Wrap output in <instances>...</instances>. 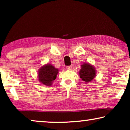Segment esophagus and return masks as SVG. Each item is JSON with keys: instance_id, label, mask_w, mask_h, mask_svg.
Masks as SVG:
<instances>
[{"instance_id": "1", "label": "esophagus", "mask_w": 130, "mask_h": 130, "mask_svg": "<svg viewBox=\"0 0 130 130\" xmlns=\"http://www.w3.org/2000/svg\"><path fill=\"white\" fill-rule=\"evenodd\" d=\"M66 69H67V70H72V66H69L66 67Z\"/></svg>"}]
</instances>
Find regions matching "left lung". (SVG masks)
<instances>
[{
  "instance_id": "8db88e82",
  "label": "left lung",
  "mask_w": 130,
  "mask_h": 130,
  "mask_svg": "<svg viewBox=\"0 0 130 130\" xmlns=\"http://www.w3.org/2000/svg\"><path fill=\"white\" fill-rule=\"evenodd\" d=\"M96 70L93 66L89 63H83L79 71V76L82 80L85 83L91 82L96 76Z\"/></svg>"
}]
</instances>
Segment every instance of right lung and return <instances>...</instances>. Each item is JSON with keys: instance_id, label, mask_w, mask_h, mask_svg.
<instances>
[{"instance_id": "obj_1", "label": "right lung", "mask_w": 130, "mask_h": 130, "mask_svg": "<svg viewBox=\"0 0 130 130\" xmlns=\"http://www.w3.org/2000/svg\"><path fill=\"white\" fill-rule=\"evenodd\" d=\"M58 71V69L55 68L51 64L42 66L38 72L39 81L45 86H51L53 81L56 79Z\"/></svg>"}]
</instances>
